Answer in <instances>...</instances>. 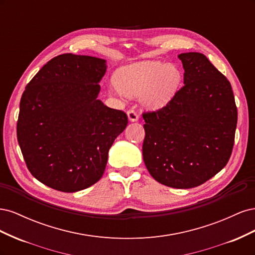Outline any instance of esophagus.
Here are the masks:
<instances>
[{
	"label": "esophagus",
	"instance_id": "34e87169",
	"mask_svg": "<svg viewBox=\"0 0 255 255\" xmlns=\"http://www.w3.org/2000/svg\"><path fill=\"white\" fill-rule=\"evenodd\" d=\"M128 118L130 122H135L138 120V118L139 117H138V114L134 110H129V111H128Z\"/></svg>",
	"mask_w": 255,
	"mask_h": 255
}]
</instances>
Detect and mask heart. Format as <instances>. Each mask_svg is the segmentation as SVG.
Returning a JSON list of instances; mask_svg holds the SVG:
<instances>
[{"mask_svg": "<svg viewBox=\"0 0 255 255\" xmlns=\"http://www.w3.org/2000/svg\"><path fill=\"white\" fill-rule=\"evenodd\" d=\"M181 82L182 73L176 66L142 61L120 68L110 87L119 96L141 95L146 109L159 110L170 102Z\"/></svg>", "mask_w": 255, "mask_h": 255, "instance_id": "obj_1", "label": "heart"}]
</instances>
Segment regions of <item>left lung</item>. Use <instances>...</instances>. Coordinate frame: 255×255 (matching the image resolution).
<instances>
[{
  "label": "left lung",
  "mask_w": 255,
  "mask_h": 255,
  "mask_svg": "<svg viewBox=\"0 0 255 255\" xmlns=\"http://www.w3.org/2000/svg\"><path fill=\"white\" fill-rule=\"evenodd\" d=\"M184 86L166 106L143 113L144 165L154 180L187 189L205 183L232 154L237 107L230 82L202 53H182Z\"/></svg>",
  "instance_id": "8db88e82"
}]
</instances>
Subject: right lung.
<instances>
[{"label": "right lung", "instance_id": "obj_1", "mask_svg": "<svg viewBox=\"0 0 255 255\" xmlns=\"http://www.w3.org/2000/svg\"><path fill=\"white\" fill-rule=\"evenodd\" d=\"M106 60L61 54L34 76L21 97L17 137L29 172L64 192L101 179L128 116L98 99Z\"/></svg>", "mask_w": 255, "mask_h": 255}]
</instances>
